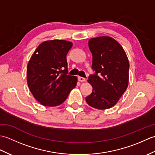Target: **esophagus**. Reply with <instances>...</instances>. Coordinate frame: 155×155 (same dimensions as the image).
Returning a JSON list of instances; mask_svg holds the SVG:
<instances>
[{
  "label": "esophagus",
  "mask_w": 155,
  "mask_h": 155,
  "mask_svg": "<svg viewBox=\"0 0 155 155\" xmlns=\"http://www.w3.org/2000/svg\"><path fill=\"white\" fill-rule=\"evenodd\" d=\"M78 81H79L80 82H84V81H86V78H83V77H78Z\"/></svg>",
  "instance_id": "obj_1"
}]
</instances>
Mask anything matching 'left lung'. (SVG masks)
Here are the masks:
<instances>
[{"label":"left lung","instance_id":"obj_1","mask_svg":"<svg viewBox=\"0 0 155 155\" xmlns=\"http://www.w3.org/2000/svg\"><path fill=\"white\" fill-rule=\"evenodd\" d=\"M88 47L95 73L88 77L93 92L86 97V101L97 109H108L117 103L127 90L129 62L122 46L111 37L91 38Z\"/></svg>","mask_w":155,"mask_h":155}]
</instances>
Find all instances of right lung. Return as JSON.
Listing matches in <instances>:
<instances>
[{
    "label": "right lung",
    "mask_w": 155,
    "mask_h": 155,
    "mask_svg": "<svg viewBox=\"0 0 155 155\" xmlns=\"http://www.w3.org/2000/svg\"><path fill=\"white\" fill-rule=\"evenodd\" d=\"M72 47L67 41H47L32 54L27 65V83L42 105L61 104L77 85V77L68 74L67 54Z\"/></svg>",
    "instance_id": "right-lung-1"
}]
</instances>
